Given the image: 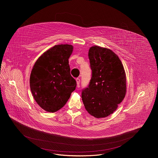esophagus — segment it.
<instances>
[{"mask_svg":"<svg viewBox=\"0 0 158 158\" xmlns=\"http://www.w3.org/2000/svg\"><path fill=\"white\" fill-rule=\"evenodd\" d=\"M76 81H77V86H78L79 85H80V79L79 78H76Z\"/></svg>","mask_w":158,"mask_h":158,"instance_id":"esophagus-1","label":"esophagus"}]
</instances>
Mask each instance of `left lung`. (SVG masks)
<instances>
[{
	"mask_svg": "<svg viewBox=\"0 0 158 158\" xmlns=\"http://www.w3.org/2000/svg\"><path fill=\"white\" fill-rule=\"evenodd\" d=\"M88 56L92 77L88 87L82 90V100L91 115L106 117L116 110L125 96L124 68L118 56L108 48L91 47Z\"/></svg>",
	"mask_w": 158,
	"mask_h": 158,
	"instance_id": "left-lung-1",
	"label": "left lung"
}]
</instances>
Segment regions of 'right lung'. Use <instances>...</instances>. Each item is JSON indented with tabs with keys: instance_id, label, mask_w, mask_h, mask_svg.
Listing matches in <instances>:
<instances>
[{
	"instance_id": "1",
	"label": "right lung",
	"mask_w": 158,
	"mask_h": 158,
	"mask_svg": "<svg viewBox=\"0 0 158 158\" xmlns=\"http://www.w3.org/2000/svg\"><path fill=\"white\" fill-rule=\"evenodd\" d=\"M73 46L55 45L36 61L30 78V89L37 103L47 112L62 108L77 83L70 75L69 58Z\"/></svg>"
}]
</instances>
